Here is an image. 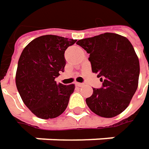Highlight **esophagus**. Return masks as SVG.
Here are the masks:
<instances>
[{"label":"esophagus","mask_w":149,"mask_h":149,"mask_svg":"<svg viewBox=\"0 0 149 149\" xmlns=\"http://www.w3.org/2000/svg\"><path fill=\"white\" fill-rule=\"evenodd\" d=\"M75 85H76V86H79V87H81V86H83V84H82V83H78V82H77V83H75Z\"/></svg>","instance_id":"1"}]
</instances>
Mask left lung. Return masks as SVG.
Returning <instances> with one entry per match:
<instances>
[{
	"label": "left lung",
	"mask_w": 149,
	"mask_h": 149,
	"mask_svg": "<svg viewBox=\"0 0 149 149\" xmlns=\"http://www.w3.org/2000/svg\"><path fill=\"white\" fill-rule=\"evenodd\" d=\"M90 54L91 70L102 82L86 102L96 114L112 118L129 105L138 86L139 60L127 38L104 33L77 41Z\"/></svg>",
	"instance_id": "8db88e82"
}]
</instances>
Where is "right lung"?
<instances>
[{
    "label": "right lung",
    "instance_id": "right-lung-1",
    "mask_svg": "<svg viewBox=\"0 0 149 149\" xmlns=\"http://www.w3.org/2000/svg\"><path fill=\"white\" fill-rule=\"evenodd\" d=\"M76 40L47 35L30 41L17 63L16 86L28 109L40 119H53L66 109L74 85L57 84L64 70V52Z\"/></svg>",
    "mask_w": 149,
    "mask_h": 149
}]
</instances>
